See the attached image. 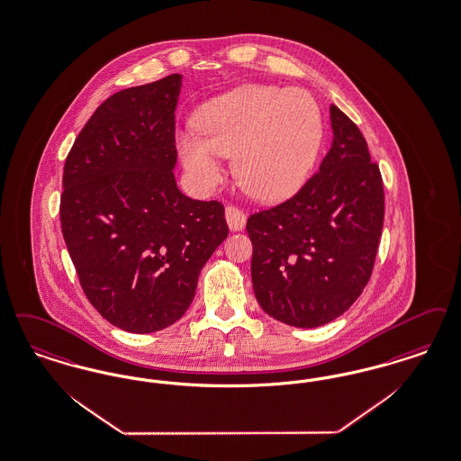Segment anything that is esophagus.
I'll return each instance as SVG.
<instances>
[{
	"instance_id": "1",
	"label": "esophagus",
	"mask_w": 461,
	"mask_h": 461,
	"mask_svg": "<svg viewBox=\"0 0 461 461\" xmlns=\"http://www.w3.org/2000/svg\"><path fill=\"white\" fill-rule=\"evenodd\" d=\"M224 214H226V222H228V226H230L231 231H240V230L245 228L247 218H245V212H243L241 209H239V207H235V205H226Z\"/></svg>"
}]
</instances>
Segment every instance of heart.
Segmentation results:
<instances>
[{"mask_svg": "<svg viewBox=\"0 0 461 461\" xmlns=\"http://www.w3.org/2000/svg\"><path fill=\"white\" fill-rule=\"evenodd\" d=\"M201 131L178 135V150L195 184L221 180L222 156L235 154V176L254 199L277 203L294 195L312 173L322 146V113L311 94L247 86L203 111Z\"/></svg>", "mask_w": 461, "mask_h": 461, "instance_id": "obj_1", "label": "heart"}]
</instances>
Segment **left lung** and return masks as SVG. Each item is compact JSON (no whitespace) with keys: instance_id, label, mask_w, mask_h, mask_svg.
I'll use <instances>...</instances> for the list:
<instances>
[{"instance_id":"left-lung-1","label":"left lung","mask_w":461,"mask_h":461,"mask_svg":"<svg viewBox=\"0 0 461 461\" xmlns=\"http://www.w3.org/2000/svg\"><path fill=\"white\" fill-rule=\"evenodd\" d=\"M332 146L319 171L285 203L249 216L252 285L262 311L295 328L347 312L374 269L384 186L367 142L331 104Z\"/></svg>"}]
</instances>
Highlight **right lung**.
I'll return each instance as SVG.
<instances>
[{
    "instance_id": "add662e5",
    "label": "right lung",
    "mask_w": 461,
    "mask_h": 461,
    "mask_svg": "<svg viewBox=\"0 0 461 461\" xmlns=\"http://www.w3.org/2000/svg\"><path fill=\"white\" fill-rule=\"evenodd\" d=\"M180 89L173 74L113 94L65 161L63 239L94 309L123 331L176 322L228 237L222 203L194 201L175 182Z\"/></svg>"
}]
</instances>
